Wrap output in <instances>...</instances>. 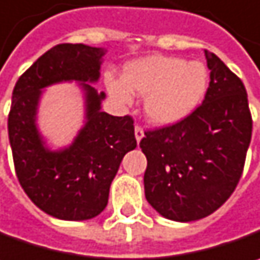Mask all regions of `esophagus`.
Returning a JSON list of instances; mask_svg holds the SVG:
<instances>
[{
	"label": "esophagus",
	"mask_w": 260,
	"mask_h": 260,
	"mask_svg": "<svg viewBox=\"0 0 260 260\" xmlns=\"http://www.w3.org/2000/svg\"><path fill=\"white\" fill-rule=\"evenodd\" d=\"M135 136H136L137 142H140L142 137L145 136V132H143V128H142L140 125H136V127H135Z\"/></svg>",
	"instance_id": "esophagus-1"
}]
</instances>
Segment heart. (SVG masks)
Here are the masks:
<instances>
[{
    "label": "heart",
    "instance_id": "1",
    "mask_svg": "<svg viewBox=\"0 0 260 260\" xmlns=\"http://www.w3.org/2000/svg\"><path fill=\"white\" fill-rule=\"evenodd\" d=\"M209 74L201 61L175 57H149L124 69L123 80L108 77L111 95L130 102L132 90L146 95L145 108L152 121L171 124L187 117L206 93Z\"/></svg>",
    "mask_w": 260,
    "mask_h": 260
}]
</instances>
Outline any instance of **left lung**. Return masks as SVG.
<instances>
[{"mask_svg":"<svg viewBox=\"0 0 260 260\" xmlns=\"http://www.w3.org/2000/svg\"><path fill=\"white\" fill-rule=\"evenodd\" d=\"M211 82L205 99L187 117L146 130L145 196L174 221L205 218L237 187L252 139L246 87L215 54L205 49Z\"/></svg>","mask_w":260,"mask_h":260,"instance_id":"left-lung-1","label":"left lung"}]
</instances>
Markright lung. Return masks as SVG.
<instances>
[{
    "label": "right lung",
    "mask_w": 260,
    "mask_h": 260,
    "mask_svg": "<svg viewBox=\"0 0 260 260\" xmlns=\"http://www.w3.org/2000/svg\"><path fill=\"white\" fill-rule=\"evenodd\" d=\"M104 54L83 44L55 45L20 76L13 90L8 137L20 186L39 209L58 219L83 221L101 214L123 156L137 145L135 120L101 111L105 93L87 83H82L87 121L70 148L45 149L36 130L41 89L66 80L96 82Z\"/></svg>",
    "instance_id": "right-lung-1"
}]
</instances>
